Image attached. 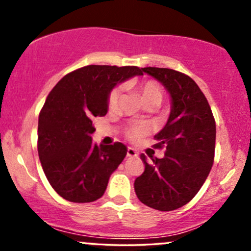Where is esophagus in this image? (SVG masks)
I'll return each instance as SVG.
<instances>
[{
	"instance_id": "obj_1",
	"label": "esophagus",
	"mask_w": 251,
	"mask_h": 251,
	"mask_svg": "<svg viewBox=\"0 0 251 251\" xmlns=\"http://www.w3.org/2000/svg\"><path fill=\"white\" fill-rule=\"evenodd\" d=\"M137 154H138V152L135 151L134 149L127 148V152H126V155H127V157H135Z\"/></svg>"
}]
</instances>
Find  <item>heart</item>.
<instances>
[{
	"label": "heart",
	"mask_w": 251,
	"mask_h": 251,
	"mask_svg": "<svg viewBox=\"0 0 251 251\" xmlns=\"http://www.w3.org/2000/svg\"><path fill=\"white\" fill-rule=\"evenodd\" d=\"M132 86L137 89L138 93L142 97L143 102L145 106L154 105L155 107L163 102L164 93L159 83L155 82L154 80H140V81L133 82ZM120 98V88L114 87L111 89L107 97V107L109 109L117 108L118 101ZM150 132L149 126L146 124H131L125 128V137L131 142H139L143 137H145Z\"/></svg>",
	"instance_id": "obj_1"
}]
</instances>
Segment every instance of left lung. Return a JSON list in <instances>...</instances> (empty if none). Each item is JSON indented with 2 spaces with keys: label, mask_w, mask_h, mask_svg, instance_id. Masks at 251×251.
Masks as SVG:
<instances>
[{
  "label": "left lung",
  "mask_w": 251,
  "mask_h": 251,
  "mask_svg": "<svg viewBox=\"0 0 251 251\" xmlns=\"http://www.w3.org/2000/svg\"><path fill=\"white\" fill-rule=\"evenodd\" d=\"M145 73L168 89L172 109L165 127L154 135L162 159H146L134 180L135 195L150 208L172 211L189 203L208 178L214 164L216 123L205 96L186 74L170 68L145 67Z\"/></svg>",
  "instance_id": "1"
}]
</instances>
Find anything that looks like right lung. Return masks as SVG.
I'll return each mask as SVG.
<instances>
[{
    "label": "right lung",
    "mask_w": 251,
    "mask_h": 251,
    "mask_svg": "<svg viewBox=\"0 0 251 251\" xmlns=\"http://www.w3.org/2000/svg\"><path fill=\"white\" fill-rule=\"evenodd\" d=\"M142 74L137 66L89 65L66 74L50 92L39 116L37 152L51 188L66 201L89 203L103 195L127 149L92 143L93 119L107 113L118 82Z\"/></svg>",
    "instance_id": "add662e5"
}]
</instances>
